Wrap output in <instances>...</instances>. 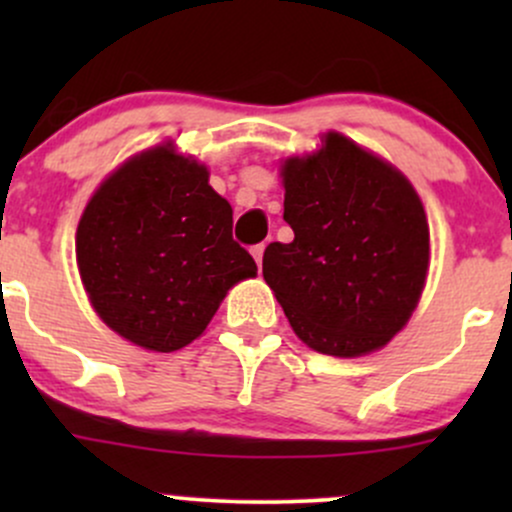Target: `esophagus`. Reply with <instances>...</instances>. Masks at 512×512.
<instances>
[{"instance_id":"esophagus-1","label":"esophagus","mask_w":512,"mask_h":512,"mask_svg":"<svg viewBox=\"0 0 512 512\" xmlns=\"http://www.w3.org/2000/svg\"><path fill=\"white\" fill-rule=\"evenodd\" d=\"M262 255H264V243L255 245V248H252V257H255L257 267H262Z\"/></svg>"}]
</instances>
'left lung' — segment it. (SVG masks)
Wrapping results in <instances>:
<instances>
[{"label":"left lung","instance_id":"8db88e82","mask_svg":"<svg viewBox=\"0 0 512 512\" xmlns=\"http://www.w3.org/2000/svg\"><path fill=\"white\" fill-rule=\"evenodd\" d=\"M284 221L262 274L303 344L354 358L407 325L428 272V221L411 182L390 163L327 132L322 149L286 158Z\"/></svg>","mask_w":512,"mask_h":512}]
</instances>
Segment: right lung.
I'll return each instance as SVG.
<instances>
[{
    "label": "right lung",
    "mask_w": 512,
    "mask_h": 512,
    "mask_svg": "<svg viewBox=\"0 0 512 512\" xmlns=\"http://www.w3.org/2000/svg\"><path fill=\"white\" fill-rule=\"evenodd\" d=\"M76 264L105 325L163 354L195 342L228 289L257 274L207 166L170 142L129 158L88 199Z\"/></svg>",
    "instance_id": "add662e5"
}]
</instances>
